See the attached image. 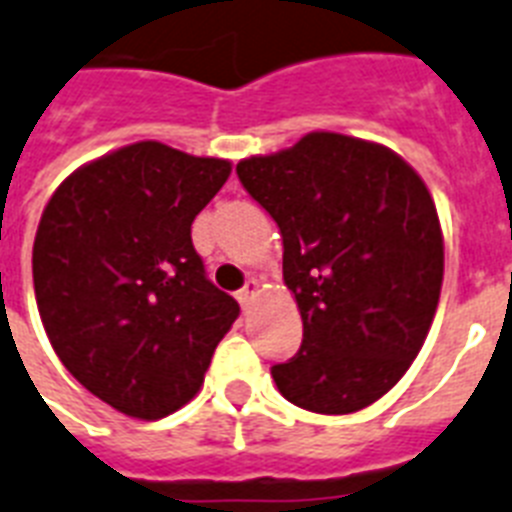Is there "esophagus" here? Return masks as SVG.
<instances>
[{
  "mask_svg": "<svg viewBox=\"0 0 512 512\" xmlns=\"http://www.w3.org/2000/svg\"><path fill=\"white\" fill-rule=\"evenodd\" d=\"M259 290H261V282L256 280V277H251V280L246 282V285H243V290H238V303L243 308H248L253 303V298H256V295H259Z\"/></svg>",
  "mask_w": 512,
  "mask_h": 512,
  "instance_id": "esophagus-1",
  "label": "esophagus"
}]
</instances>
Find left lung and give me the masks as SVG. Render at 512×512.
Wrapping results in <instances>:
<instances>
[{"mask_svg":"<svg viewBox=\"0 0 512 512\" xmlns=\"http://www.w3.org/2000/svg\"><path fill=\"white\" fill-rule=\"evenodd\" d=\"M235 172L280 227L303 319L301 350L272 366L277 390L306 411H361L400 382L432 327L445 274L432 193L387 146L327 130Z\"/></svg>","mask_w":512,"mask_h":512,"instance_id":"8db88e82","label":"left lung"}]
</instances>
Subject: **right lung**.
I'll return each mask as SVG.
<instances>
[{
    "label": "right lung",
    "mask_w": 512,
    "mask_h": 512,
    "mask_svg": "<svg viewBox=\"0 0 512 512\" xmlns=\"http://www.w3.org/2000/svg\"><path fill=\"white\" fill-rule=\"evenodd\" d=\"M230 170L227 159L130 143L78 167L41 214L33 290L46 335L65 369L125 416L183 408L238 319L190 240Z\"/></svg>",
    "instance_id": "1"
}]
</instances>
